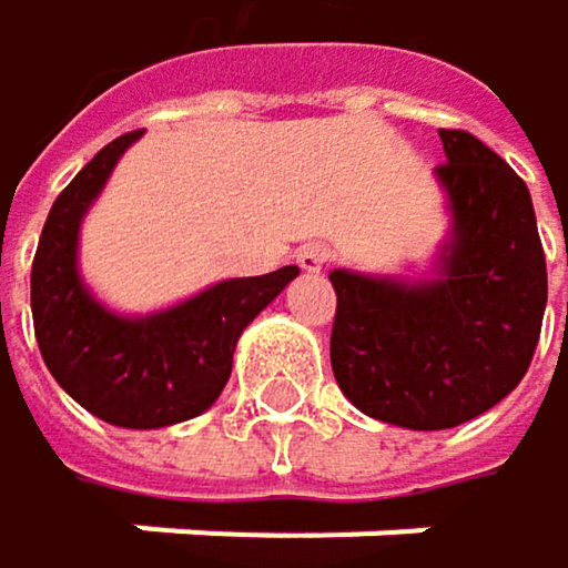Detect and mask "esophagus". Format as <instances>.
<instances>
[{
    "instance_id": "obj_1",
    "label": "esophagus",
    "mask_w": 568,
    "mask_h": 568,
    "mask_svg": "<svg viewBox=\"0 0 568 568\" xmlns=\"http://www.w3.org/2000/svg\"><path fill=\"white\" fill-rule=\"evenodd\" d=\"M328 261H332V250H328L325 243H304V246L297 250V267L307 271V274L322 271Z\"/></svg>"
}]
</instances>
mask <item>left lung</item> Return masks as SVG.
Returning <instances> with one entry per match:
<instances>
[{"label": "left lung", "instance_id": "8db88e82", "mask_svg": "<svg viewBox=\"0 0 568 568\" xmlns=\"http://www.w3.org/2000/svg\"><path fill=\"white\" fill-rule=\"evenodd\" d=\"M454 243L423 284L332 271V373L365 413L447 430L501 403L528 373L546 315V253L528 185L470 131L440 128Z\"/></svg>", "mask_w": 568, "mask_h": 568}]
</instances>
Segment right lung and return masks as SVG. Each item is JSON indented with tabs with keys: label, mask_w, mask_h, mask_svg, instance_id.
Masks as SVG:
<instances>
[{
	"label": "right lung",
	"mask_w": 568,
	"mask_h": 568,
	"mask_svg": "<svg viewBox=\"0 0 568 568\" xmlns=\"http://www.w3.org/2000/svg\"><path fill=\"white\" fill-rule=\"evenodd\" d=\"M138 134L114 138L57 195L33 257L30 301L37 345L53 379L104 423L155 430L216 403L240 332L297 277V267L223 281L149 318H121L101 307L77 274V230Z\"/></svg>",
	"instance_id": "1"
}]
</instances>
